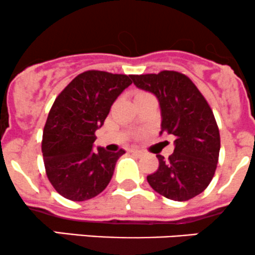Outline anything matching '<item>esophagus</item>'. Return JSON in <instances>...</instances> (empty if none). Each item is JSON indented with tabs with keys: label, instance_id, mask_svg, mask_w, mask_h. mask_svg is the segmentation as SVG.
I'll use <instances>...</instances> for the list:
<instances>
[{
	"label": "esophagus",
	"instance_id": "obj_1",
	"mask_svg": "<svg viewBox=\"0 0 255 255\" xmlns=\"http://www.w3.org/2000/svg\"><path fill=\"white\" fill-rule=\"evenodd\" d=\"M130 151H131V153H132V154H135V155H137V156H141V155H142V154H143L141 150L136 149V148H132V149H131Z\"/></svg>",
	"mask_w": 255,
	"mask_h": 255
}]
</instances>
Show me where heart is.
<instances>
[{"mask_svg":"<svg viewBox=\"0 0 255 255\" xmlns=\"http://www.w3.org/2000/svg\"><path fill=\"white\" fill-rule=\"evenodd\" d=\"M143 95H148V94H147V93H143V91H141V93H137V94H136V97L143 96ZM136 97H135V99H136Z\"/></svg>","mask_w":255,"mask_h":255,"instance_id":"b5f03b06","label":"heart"}]
</instances>
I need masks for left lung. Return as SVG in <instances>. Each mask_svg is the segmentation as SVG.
Masks as SVG:
<instances>
[{
  "instance_id": "obj_1",
  "label": "left lung",
  "mask_w": 255,
  "mask_h": 255,
  "mask_svg": "<svg viewBox=\"0 0 255 255\" xmlns=\"http://www.w3.org/2000/svg\"><path fill=\"white\" fill-rule=\"evenodd\" d=\"M131 79L137 88L158 97L160 135L176 138L168 159L156 155L159 167L147 177L148 183L170 200L193 199L208 187L218 164L219 128L210 105L190 78L176 71L133 74Z\"/></svg>"
}]
</instances>
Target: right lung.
Instances as JSON below:
<instances>
[{"mask_svg": "<svg viewBox=\"0 0 255 255\" xmlns=\"http://www.w3.org/2000/svg\"><path fill=\"white\" fill-rule=\"evenodd\" d=\"M131 83L127 74L91 70L78 74L55 99L43 130L42 153L48 179L61 196L85 201L111 182L125 150L94 151L95 131Z\"/></svg>", "mask_w": 255, "mask_h": 255, "instance_id": "obj_1", "label": "right lung"}]
</instances>
